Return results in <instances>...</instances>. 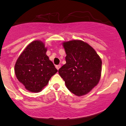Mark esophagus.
I'll list each match as a JSON object with an SVG mask.
<instances>
[{
    "label": "esophagus",
    "instance_id": "esophagus-1",
    "mask_svg": "<svg viewBox=\"0 0 126 126\" xmlns=\"http://www.w3.org/2000/svg\"><path fill=\"white\" fill-rule=\"evenodd\" d=\"M55 67L57 68V69L59 70V69L61 67V65H56V66H55Z\"/></svg>",
    "mask_w": 126,
    "mask_h": 126
}]
</instances>
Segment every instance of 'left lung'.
Listing matches in <instances>:
<instances>
[{
	"instance_id": "1",
	"label": "left lung",
	"mask_w": 126,
	"mask_h": 126,
	"mask_svg": "<svg viewBox=\"0 0 126 126\" xmlns=\"http://www.w3.org/2000/svg\"><path fill=\"white\" fill-rule=\"evenodd\" d=\"M65 64L59 73L66 86L77 96L86 95L99 83L102 61L94 49L80 40L64 42Z\"/></svg>"
}]
</instances>
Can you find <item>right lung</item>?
Here are the masks:
<instances>
[{"label":"right lung","mask_w":126,"mask_h":126,"mask_svg":"<svg viewBox=\"0 0 126 126\" xmlns=\"http://www.w3.org/2000/svg\"><path fill=\"white\" fill-rule=\"evenodd\" d=\"M46 51L47 47L43 42L33 41L25 47L16 62V76L30 92H40L58 71L46 54Z\"/></svg>","instance_id":"add662e5"}]
</instances>
